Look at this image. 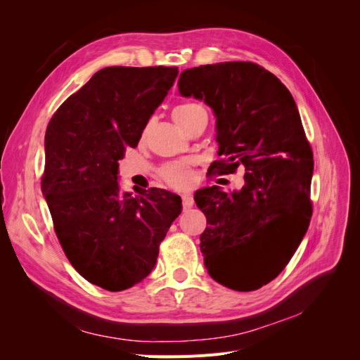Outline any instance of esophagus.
<instances>
[{"mask_svg": "<svg viewBox=\"0 0 360 360\" xmlns=\"http://www.w3.org/2000/svg\"><path fill=\"white\" fill-rule=\"evenodd\" d=\"M182 204H184V209H191L194 205V197L190 193H185L182 194Z\"/></svg>", "mask_w": 360, "mask_h": 360, "instance_id": "1", "label": "esophagus"}]
</instances>
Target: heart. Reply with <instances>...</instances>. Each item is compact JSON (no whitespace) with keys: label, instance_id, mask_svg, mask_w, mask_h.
I'll return each instance as SVG.
<instances>
[{"label":"heart","instance_id":"b5f03b06","mask_svg":"<svg viewBox=\"0 0 360 360\" xmlns=\"http://www.w3.org/2000/svg\"><path fill=\"white\" fill-rule=\"evenodd\" d=\"M198 109H202V108L195 103H182L174 109L172 117H174L175 122L179 125L188 117H190L193 112H195ZM162 178L170 186L182 190V188H186L193 184L194 174H193V170L184 163H172V165H167L162 169Z\"/></svg>","mask_w":360,"mask_h":360}]
</instances>
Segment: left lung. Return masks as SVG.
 Here are the masks:
<instances>
[{"instance_id":"left-lung-1","label":"left lung","mask_w":360,"mask_h":360,"mask_svg":"<svg viewBox=\"0 0 360 360\" xmlns=\"http://www.w3.org/2000/svg\"><path fill=\"white\" fill-rule=\"evenodd\" d=\"M184 98L202 101L216 117L219 174L243 165L240 190L201 188L204 266L220 285L251 292L276 278L304 239L312 216L314 170L295 99L274 74L254 63H217L181 72Z\"/></svg>"}]
</instances>
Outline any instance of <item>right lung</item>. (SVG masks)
<instances>
[{"label": "right lung", "mask_w": 360, "mask_h": 360, "mask_svg": "<svg viewBox=\"0 0 360 360\" xmlns=\"http://www.w3.org/2000/svg\"><path fill=\"white\" fill-rule=\"evenodd\" d=\"M178 67H106L58 108L45 134L42 193L55 233L91 285L129 289L155 269L182 201L160 188L124 193L118 160L137 147Z\"/></svg>", "instance_id": "right-lung-1"}]
</instances>
